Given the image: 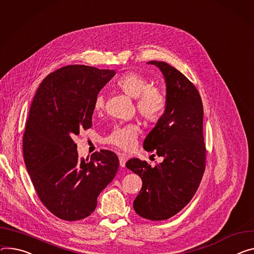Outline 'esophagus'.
Wrapping results in <instances>:
<instances>
[{"mask_svg": "<svg viewBox=\"0 0 254 254\" xmlns=\"http://www.w3.org/2000/svg\"><path fill=\"white\" fill-rule=\"evenodd\" d=\"M126 162H127V158L125 155H120V166L121 167H125L126 166Z\"/></svg>", "mask_w": 254, "mask_h": 254, "instance_id": "obj_1", "label": "esophagus"}]
</instances>
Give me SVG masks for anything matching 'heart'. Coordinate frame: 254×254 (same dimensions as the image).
Returning <instances> with one entry per match:
<instances>
[{"label": "heart", "mask_w": 254, "mask_h": 254, "mask_svg": "<svg viewBox=\"0 0 254 254\" xmlns=\"http://www.w3.org/2000/svg\"><path fill=\"white\" fill-rule=\"evenodd\" d=\"M118 88L127 96L136 99V110L141 117L149 122H158L166 109L165 95L159 89L150 88L151 83L143 76L135 73H127L117 82ZM104 99L98 95L94 102L96 112L102 110ZM139 129L133 125L115 127L105 137L104 143L112 145L123 151H130L134 145Z\"/></svg>", "instance_id": "heart-1"}]
</instances>
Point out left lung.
<instances>
[{
    "label": "left lung",
    "instance_id": "8db88e82",
    "mask_svg": "<svg viewBox=\"0 0 254 254\" xmlns=\"http://www.w3.org/2000/svg\"><path fill=\"white\" fill-rule=\"evenodd\" d=\"M166 84V109L144 141V149L162 157L151 167L146 161L129 159L126 166L142 178L133 200L137 215L161 221L180 212L193 197L204 171L203 108L195 86L165 62L151 61Z\"/></svg>",
    "mask_w": 254,
    "mask_h": 254
}]
</instances>
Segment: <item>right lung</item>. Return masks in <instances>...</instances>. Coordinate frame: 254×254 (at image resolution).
I'll list each match as a JSON object with an SVG mask.
<instances>
[{
  "mask_svg": "<svg viewBox=\"0 0 254 254\" xmlns=\"http://www.w3.org/2000/svg\"><path fill=\"white\" fill-rule=\"evenodd\" d=\"M114 75L113 70L66 65L45 78L33 98L23 136L24 162L41 202L62 220L90 216L118 172L113 152L80 159L74 142L80 129L92 127L95 99Z\"/></svg>",
  "mask_w": 254,
  "mask_h": 254,
  "instance_id": "obj_1",
  "label": "right lung"
}]
</instances>
